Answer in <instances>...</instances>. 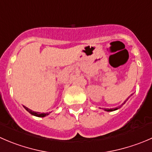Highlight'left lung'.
I'll return each instance as SVG.
<instances>
[{"label": "left lung", "mask_w": 152, "mask_h": 152, "mask_svg": "<svg viewBox=\"0 0 152 152\" xmlns=\"http://www.w3.org/2000/svg\"><path fill=\"white\" fill-rule=\"evenodd\" d=\"M127 99H126V100H127ZM126 100L125 101V102H126ZM125 102L123 103V104H124ZM117 109H119L118 107H116V108H112V109H104V110H106V111H113V110H117Z\"/></svg>", "instance_id": "left-lung-1"}]
</instances>
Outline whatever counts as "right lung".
<instances>
[{
    "label": "right lung",
    "mask_w": 152,
    "mask_h": 152,
    "mask_svg": "<svg viewBox=\"0 0 152 152\" xmlns=\"http://www.w3.org/2000/svg\"><path fill=\"white\" fill-rule=\"evenodd\" d=\"M24 108L26 109V110H27L29 113H31L32 115L35 116V117H46L47 115H48V114H49V113H39V112L33 111V110H30V109H29L28 107H24Z\"/></svg>",
    "instance_id": "obj_1"
}]
</instances>
